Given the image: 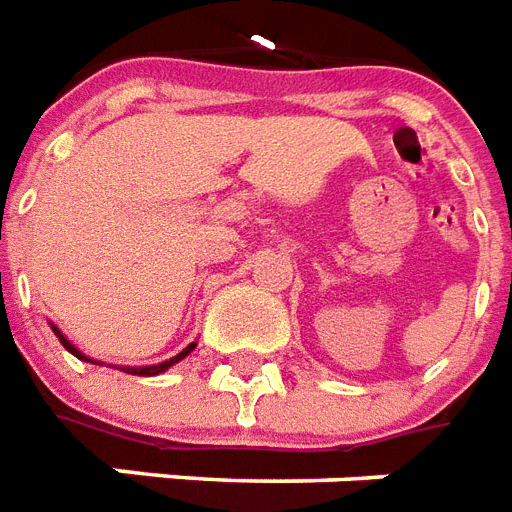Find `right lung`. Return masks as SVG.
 Wrapping results in <instances>:
<instances>
[{
  "instance_id": "1",
  "label": "right lung",
  "mask_w": 512,
  "mask_h": 512,
  "mask_svg": "<svg viewBox=\"0 0 512 512\" xmlns=\"http://www.w3.org/2000/svg\"><path fill=\"white\" fill-rule=\"evenodd\" d=\"M52 330H55V335H57V338H60V343H63L65 349L71 351L73 357H79V359H84V362H92V359H87V357H84V354H81V351H79V349H76V346H73V343H71V341H68V338H65V335H63V333H60V330H57V327H55V325H52ZM192 349H195V343H190V346H187V349H185V351H179L177 357H171V359H166V362H161V365H150V367H126V370H124V372H129V375H158V372H163V370H169V367H171V365H177L179 359H185V357H187V354H190V351H192Z\"/></svg>"
}]
</instances>
